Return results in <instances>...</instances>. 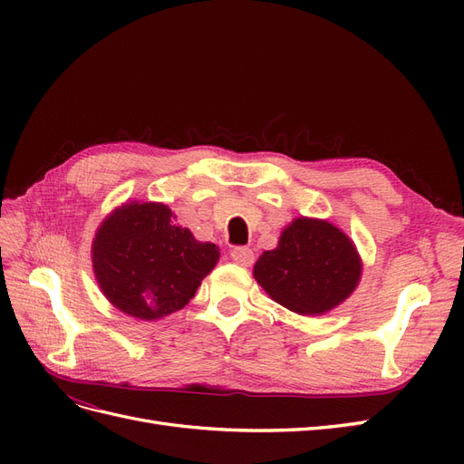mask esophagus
<instances>
[{"label":"esophagus","instance_id":"esophagus-1","mask_svg":"<svg viewBox=\"0 0 464 464\" xmlns=\"http://www.w3.org/2000/svg\"><path fill=\"white\" fill-rule=\"evenodd\" d=\"M230 257H232L237 265H242V266H249L251 263L256 261L254 251H251L249 247H234V249L230 251Z\"/></svg>","mask_w":464,"mask_h":464}]
</instances>
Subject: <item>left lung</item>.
I'll list each match as a JSON object with an SVG mask.
<instances>
[{"mask_svg":"<svg viewBox=\"0 0 464 464\" xmlns=\"http://www.w3.org/2000/svg\"><path fill=\"white\" fill-rule=\"evenodd\" d=\"M356 247L327 220L296 218L254 266L269 296L300 315H315L344 302L358 285Z\"/></svg>","mask_w":464,"mask_h":464,"instance_id":"8db88e82","label":"left lung"}]
</instances>
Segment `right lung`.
<instances>
[{
    "mask_svg": "<svg viewBox=\"0 0 464 464\" xmlns=\"http://www.w3.org/2000/svg\"><path fill=\"white\" fill-rule=\"evenodd\" d=\"M160 203L125 205L102 222L92 244L98 285L123 314L160 319L181 310L218 261Z\"/></svg>",
    "mask_w": 464,
    "mask_h": 464,
    "instance_id": "obj_1",
    "label": "right lung"
}]
</instances>
